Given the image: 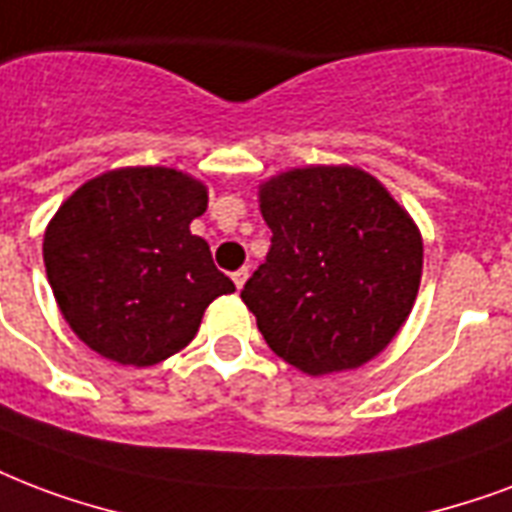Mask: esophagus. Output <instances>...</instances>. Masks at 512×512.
Instances as JSON below:
<instances>
[{
  "label": "esophagus",
  "mask_w": 512,
  "mask_h": 512,
  "mask_svg": "<svg viewBox=\"0 0 512 512\" xmlns=\"http://www.w3.org/2000/svg\"><path fill=\"white\" fill-rule=\"evenodd\" d=\"M249 279V268H239V271L233 273V282H236V287H244V282H247Z\"/></svg>",
  "instance_id": "esophagus-1"
}]
</instances>
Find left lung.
<instances>
[{
    "mask_svg": "<svg viewBox=\"0 0 512 512\" xmlns=\"http://www.w3.org/2000/svg\"><path fill=\"white\" fill-rule=\"evenodd\" d=\"M265 263L241 300L273 354L306 376L378 357L411 314L424 241L376 177L357 166H306L265 179Z\"/></svg>",
    "mask_w": 512,
    "mask_h": 512,
    "instance_id": "obj_1",
    "label": "left lung"
}]
</instances>
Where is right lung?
<instances>
[{"instance_id":"right-lung-1","label":"right lung","mask_w":512,"mask_h":512,"mask_svg":"<svg viewBox=\"0 0 512 512\" xmlns=\"http://www.w3.org/2000/svg\"><path fill=\"white\" fill-rule=\"evenodd\" d=\"M209 204L201 179L169 166H126L88 179L45 228L56 303L96 354L150 368L193 341L206 306L236 284L217 271L190 222Z\"/></svg>"}]
</instances>
